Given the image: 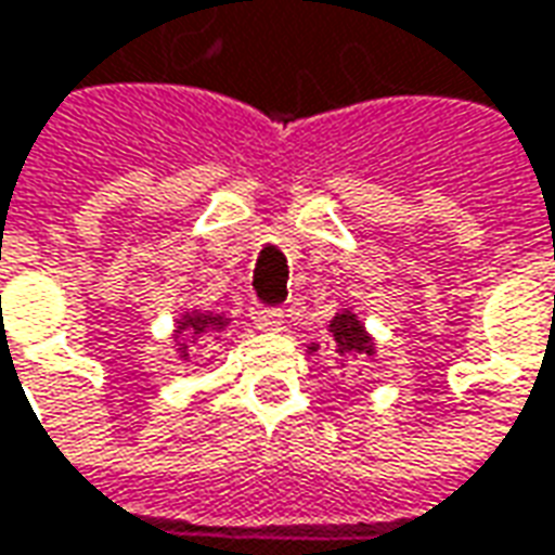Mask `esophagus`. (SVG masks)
<instances>
[{
  "instance_id": "obj_1",
  "label": "esophagus",
  "mask_w": 555,
  "mask_h": 555,
  "mask_svg": "<svg viewBox=\"0 0 555 555\" xmlns=\"http://www.w3.org/2000/svg\"><path fill=\"white\" fill-rule=\"evenodd\" d=\"M250 318H253V323H256V330H262V333H278V330L284 326V311H281V308L253 305Z\"/></svg>"
}]
</instances>
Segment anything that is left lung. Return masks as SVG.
<instances>
[{
    "instance_id": "obj_1",
    "label": "left lung",
    "mask_w": 555,
    "mask_h": 555,
    "mask_svg": "<svg viewBox=\"0 0 555 555\" xmlns=\"http://www.w3.org/2000/svg\"><path fill=\"white\" fill-rule=\"evenodd\" d=\"M330 336H333V351L338 357H351V360H363V357H375V341L366 333V326L357 321L354 311H338L330 321ZM321 345H311L308 351L314 354Z\"/></svg>"
}]
</instances>
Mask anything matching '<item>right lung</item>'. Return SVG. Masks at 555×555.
Segmentation results:
<instances>
[{"instance_id": "right-lung-1", "label": "right lung", "mask_w": 555, "mask_h": 555, "mask_svg": "<svg viewBox=\"0 0 555 555\" xmlns=\"http://www.w3.org/2000/svg\"><path fill=\"white\" fill-rule=\"evenodd\" d=\"M232 318L225 314H214V311H182V318L177 321L173 338H177V354L180 360H189V338H214L229 326Z\"/></svg>"}]
</instances>
